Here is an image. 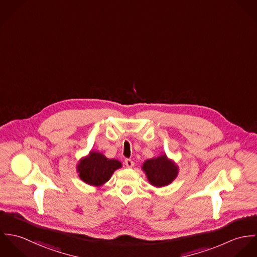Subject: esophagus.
I'll use <instances>...</instances> for the list:
<instances>
[{"label":"esophagus","mask_w":257,"mask_h":257,"mask_svg":"<svg viewBox=\"0 0 257 257\" xmlns=\"http://www.w3.org/2000/svg\"><path fill=\"white\" fill-rule=\"evenodd\" d=\"M124 164H125V166L128 167V168H132V167L135 166V162H134L132 159H130V158H126V159L124 160Z\"/></svg>","instance_id":"obj_1"}]
</instances>
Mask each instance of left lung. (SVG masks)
I'll return each mask as SVG.
<instances>
[{"label": "left lung", "instance_id": "left-lung-1", "mask_svg": "<svg viewBox=\"0 0 257 257\" xmlns=\"http://www.w3.org/2000/svg\"><path fill=\"white\" fill-rule=\"evenodd\" d=\"M149 183L155 187H163L171 183L178 174V167L165 154L157 158L147 159L143 165Z\"/></svg>", "mask_w": 257, "mask_h": 257}]
</instances>
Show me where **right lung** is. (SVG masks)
<instances>
[{
    "mask_svg": "<svg viewBox=\"0 0 257 257\" xmlns=\"http://www.w3.org/2000/svg\"><path fill=\"white\" fill-rule=\"evenodd\" d=\"M120 167L121 163L119 161L108 159L102 153L91 151L88 157L80 161L77 170L82 181L98 187L106 183L114 170Z\"/></svg>",
    "mask_w": 257,
    "mask_h": 257,
    "instance_id": "1",
    "label": "right lung"
}]
</instances>
